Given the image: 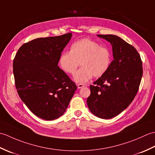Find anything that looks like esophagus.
Here are the masks:
<instances>
[{"instance_id":"obj_1","label":"esophagus","mask_w":155,"mask_h":155,"mask_svg":"<svg viewBox=\"0 0 155 155\" xmlns=\"http://www.w3.org/2000/svg\"><path fill=\"white\" fill-rule=\"evenodd\" d=\"M84 87H85V85L84 84H77V87L78 88H82Z\"/></svg>"}]
</instances>
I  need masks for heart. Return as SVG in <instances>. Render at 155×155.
Wrapping results in <instances>:
<instances>
[{"mask_svg": "<svg viewBox=\"0 0 155 155\" xmlns=\"http://www.w3.org/2000/svg\"><path fill=\"white\" fill-rule=\"evenodd\" d=\"M112 55L109 49L97 42L84 38L72 43L70 52H64L59 64L66 73L73 74L80 63L82 67L76 72L74 81L84 83L93 77H100L109 68Z\"/></svg>", "mask_w": 155, "mask_h": 155, "instance_id": "heart-1", "label": "heart"}]
</instances>
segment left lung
Masks as SVG:
<instances>
[{"mask_svg":"<svg viewBox=\"0 0 155 155\" xmlns=\"http://www.w3.org/2000/svg\"><path fill=\"white\" fill-rule=\"evenodd\" d=\"M109 42L114 60L107 72L90 85L87 105L95 116L104 119L116 117L132 103L143 76L142 61L132 45L113 35H97Z\"/></svg>","mask_w":155,"mask_h":155,"instance_id":"obj_1","label":"left lung"}]
</instances>
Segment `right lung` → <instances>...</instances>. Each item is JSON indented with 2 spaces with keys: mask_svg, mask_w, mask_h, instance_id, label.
I'll list each match as a JSON object with an SVG mask.
<instances>
[{
  "mask_svg": "<svg viewBox=\"0 0 155 155\" xmlns=\"http://www.w3.org/2000/svg\"><path fill=\"white\" fill-rule=\"evenodd\" d=\"M72 33L38 38L22 45L13 61L15 86L32 113L47 120L64 114L77 87L58 67Z\"/></svg>",
  "mask_w": 155,
  "mask_h": 155,
  "instance_id": "obj_1",
  "label": "right lung"
}]
</instances>
